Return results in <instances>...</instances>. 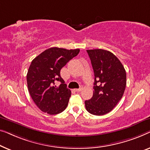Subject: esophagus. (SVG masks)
<instances>
[{
  "label": "esophagus",
  "instance_id": "esophagus-1",
  "mask_svg": "<svg viewBox=\"0 0 150 150\" xmlns=\"http://www.w3.org/2000/svg\"><path fill=\"white\" fill-rule=\"evenodd\" d=\"M81 90H82L81 88H78V89H75V90L76 92H80Z\"/></svg>",
  "mask_w": 150,
  "mask_h": 150
}]
</instances>
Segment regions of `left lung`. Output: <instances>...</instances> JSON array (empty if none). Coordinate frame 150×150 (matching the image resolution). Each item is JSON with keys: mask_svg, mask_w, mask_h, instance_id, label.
<instances>
[{"mask_svg": "<svg viewBox=\"0 0 150 150\" xmlns=\"http://www.w3.org/2000/svg\"><path fill=\"white\" fill-rule=\"evenodd\" d=\"M94 73V93L85 101L88 112L103 115L110 112L123 96L126 73L123 65L111 52L102 49L86 50Z\"/></svg>", "mask_w": 150, "mask_h": 150, "instance_id": "1", "label": "left lung"}]
</instances>
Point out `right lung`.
Here are the masks:
<instances>
[{"label": "right lung", "mask_w": 150, "mask_h": 150, "mask_svg": "<svg viewBox=\"0 0 150 150\" xmlns=\"http://www.w3.org/2000/svg\"><path fill=\"white\" fill-rule=\"evenodd\" d=\"M79 50L51 47L40 54L29 67L26 79L29 93L40 110L58 114L67 108L71 91L60 76V70L79 54ZM56 81L60 86H56Z\"/></svg>", "instance_id": "obj_1"}]
</instances>
